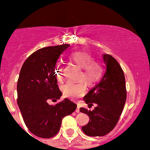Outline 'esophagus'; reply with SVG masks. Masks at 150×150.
<instances>
[{"label":"esophagus","mask_w":150,"mask_h":150,"mask_svg":"<svg viewBox=\"0 0 150 150\" xmlns=\"http://www.w3.org/2000/svg\"><path fill=\"white\" fill-rule=\"evenodd\" d=\"M75 112H80V107L78 105V107H77L76 110H75Z\"/></svg>","instance_id":"obj_1"}]
</instances>
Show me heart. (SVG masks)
Listing matches in <instances>:
<instances>
[{
	"mask_svg": "<svg viewBox=\"0 0 150 150\" xmlns=\"http://www.w3.org/2000/svg\"><path fill=\"white\" fill-rule=\"evenodd\" d=\"M68 59L72 63L81 68L79 80H83L89 86L96 85L103 77L104 64L102 61L95 60L92 55L84 51H75L68 56ZM56 77L59 82L63 80V65L57 63L55 67ZM86 91V84L84 81L69 82L62 87V92L67 97L75 99L82 96Z\"/></svg>",
	"mask_w": 150,
	"mask_h": 150,
	"instance_id": "heart-1",
	"label": "heart"
}]
</instances>
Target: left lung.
Listing matches in <instances>:
<instances>
[{
  "label": "left lung",
  "instance_id": "obj_1",
  "mask_svg": "<svg viewBox=\"0 0 150 150\" xmlns=\"http://www.w3.org/2000/svg\"><path fill=\"white\" fill-rule=\"evenodd\" d=\"M107 69L100 82L89 91L83 100L93 110L81 107L80 111L88 115V123L82 127L89 137H102L110 133L118 122L126 100L124 72L117 60L110 54L103 55Z\"/></svg>",
  "mask_w": 150,
  "mask_h": 150
}]
</instances>
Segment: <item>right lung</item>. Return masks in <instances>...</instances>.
Returning a JSON list of instances; mask_svg holds the SVG:
<instances>
[{"mask_svg": "<svg viewBox=\"0 0 150 150\" xmlns=\"http://www.w3.org/2000/svg\"><path fill=\"white\" fill-rule=\"evenodd\" d=\"M69 46H48L35 51L25 60L17 82V104L24 122L31 133L40 138H51L60 129L64 117L77 105L65 99L54 105L62 96L57 85L55 66L62 53Z\"/></svg>", "mask_w": 150, "mask_h": 150, "instance_id": "1", "label": "right lung"}]
</instances>
